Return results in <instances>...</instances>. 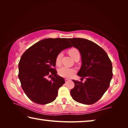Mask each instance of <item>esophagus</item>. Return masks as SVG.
Here are the masks:
<instances>
[{"label": "esophagus", "instance_id": "34e87169", "mask_svg": "<svg viewBox=\"0 0 128 128\" xmlns=\"http://www.w3.org/2000/svg\"><path fill=\"white\" fill-rule=\"evenodd\" d=\"M69 80H70V79H69V78H66V79H65V81H66V82L67 81H69Z\"/></svg>", "mask_w": 128, "mask_h": 128}]
</instances>
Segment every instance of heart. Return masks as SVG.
<instances>
[{
  "instance_id": "heart-1",
  "label": "heart",
  "mask_w": 128,
  "mask_h": 128,
  "mask_svg": "<svg viewBox=\"0 0 128 128\" xmlns=\"http://www.w3.org/2000/svg\"><path fill=\"white\" fill-rule=\"evenodd\" d=\"M69 55L71 56V57L73 58V59L76 57V56L80 55V52L76 48H70L69 50ZM62 56V53L60 52L56 56L55 59V62L57 66H60L61 64V60ZM76 72L75 69L73 68H70L66 66H62L60 68L59 70H58V74L60 76L64 78H68L70 77L71 76L73 75Z\"/></svg>"
}]
</instances>
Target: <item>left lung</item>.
Returning a JSON list of instances; mask_svg holds the SVG:
<instances>
[{
  "mask_svg": "<svg viewBox=\"0 0 128 128\" xmlns=\"http://www.w3.org/2000/svg\"><path fill=\"white\" fill-rule=\"evenodd\" d=\"M81 55L82 66L77 75L84 82L73 80L72 98L84 104H92L100 99L110 86L113 76L111 60L106 52L96 43L84 38H69Z\"/></svg>",
  "mask_w": 128,
  "mask_h": 128,
  "instance_id": "1",
  "label": "left lung"
}]
</instances>
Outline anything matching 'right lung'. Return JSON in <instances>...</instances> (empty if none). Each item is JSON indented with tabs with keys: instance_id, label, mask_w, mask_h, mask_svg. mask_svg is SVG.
<instances>
[{
	"instance_id": "1",
	"label": "right lung",
	"mask_w": 128,
	"mask_h": 128,
	"mask_svg": "<svg viewBox=\"0 0 128 128\" xmlns=\"http://www.w3.org/2000/svg\"><path fill=\"white\" fill-rule=\"evenodd\" d=\"M71 47L67 38H47L35 43L21 56L18 78L24 92L32 102L46 104L57 97L65 80L57 74L55 59L62 50Z\"/></svg>"
}]
</instances>
